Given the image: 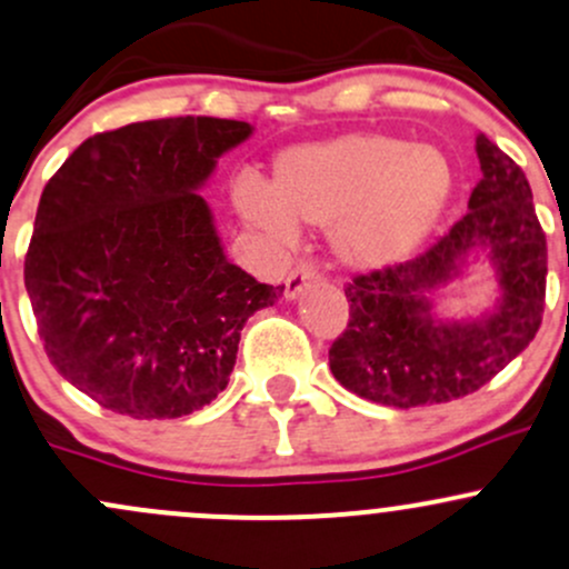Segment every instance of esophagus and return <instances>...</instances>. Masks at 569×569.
<instances>
[{"instance_id":"esophagus-1","label":"esophagus","mask_w":569,"mask_h":569,"mask_svg":"<svg viewBox=\"0 0 569 569\" xmlns=\"http://www.w3.org/2000/svg\"><path fill=\"white\" fill-rule=\"evenodd\" d=\"M318 278H321L318 267L308 264V261L297 264L295 270L289 272V278H286V299L299 297V291H302L308 283H313V280H318Z\"/></svg>"}]
</instances>
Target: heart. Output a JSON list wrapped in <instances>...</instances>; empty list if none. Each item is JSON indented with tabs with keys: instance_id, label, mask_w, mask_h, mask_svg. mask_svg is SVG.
Instances as JSON below:
<instances>
[{
	"instance_id": "b5f03b06",
	"label": "heart",
	"mask_w": 569,
	"mask_h": 569,
	"mask_svg": "<svg viewBox=\"0 0 569 569\" xmlns=\"http://www.w3.org/2000/svg\"><path fill=\"white\" fill-rule=\"evenodd\" d=\"M453 167L435 146L383 132H351L278 156L272 189L253 174L234 183L240 216L274 242L297 221L335 227L337 253L359 267L402 259L446 213Z\"/></svg>"
}]
</instances>
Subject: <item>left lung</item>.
I'll use <instances>...</instances> for the list:
<instances>
[{
  "label": "left lung",
  "mask_w": 569,
  "mask_h": 569,
  "mask_svg": "<svg viewBox=\"0 0 569 569\" xmlns=\"http://www.w3.org/2000/svg\"><path fill=\"white\" fill-rule=\"evenodd\" d=\"M483 178L470 210L432 248L405 264L346 283L348 323L329 348L335 378L389 408L451 402L489 383L538 335L546 308L548 246L521 167L478 134ZM490 248L503 297L480 322H435L426 295L476 247Z\"/></svg>",
  "instance_id": "left-lung-1"
}]
</instances>
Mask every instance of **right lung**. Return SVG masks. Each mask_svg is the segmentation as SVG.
<instances>
[{"label":"right lung","mask_w":569,"mask_h":569,"mask_svg":"<svg viewBox=\"0 0 569 569\" xmlns=\"http://www.w3.org/2000/svg\"><path fill=\"white\" fill-rule=\"evenodd\" d=\"M251 123L180 116L99 132L42 189L23 283L42 348L112 413L180 418L227 389L246 321L283 286L227 261L197 189Z\"/></svg>","instance_id":"add662e5"}]
</instances>
